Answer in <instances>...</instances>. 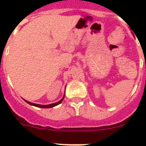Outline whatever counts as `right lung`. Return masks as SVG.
<instances>
[{
    "label": "right lung",
    "mask_w": 146,
    "mask_h": 146,
    "mask_svg": "<svg viewBox=\"0 0 146 146\" xmlns=\"http://www.w3.org/2000/svg\"><path fill=\"white\" fill-rule=\"evenodd\" d=\"M64 96H65V94L64 95V97L62 98L61 99H60V101H58V102H55V103H53V104H47V105H42V104H34V103H32V102H30L27 101V100H25V102H26L28 104H31V105H33V106H35V107H37V108H53V107L55 106H57V105H58L59 104H60V103L62 102V101L64 100Z\"/></svg>",
    "instance_id": "add662e5"
}]
</instances>
